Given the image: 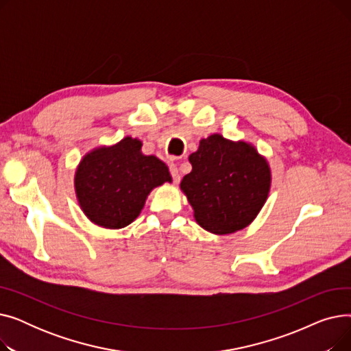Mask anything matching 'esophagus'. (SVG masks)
Returning <instances> with one entry per match:
<instances>
[{
	"label": "esophagus",
	"instance_id": "obj_1",
	"mask_svg": "<svg viewBox=\"0 0 351 351\" xmlns=\"http://www.w3.org/2000/svg\"><path fill=\"white\" fill-rule=\"evenodd\" d=\"M169 171H171V175H172L173 182H175V183H179V180H180V173H179L178 166H176L175 163H171V165H169Z\"/></svg>",
	"mask_w": 351,
	"mask_h": 351
}]
</instances>
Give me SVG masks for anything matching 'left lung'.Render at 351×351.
<instances>
[{
	"label": "left lung",
	"instance_id": "8db88e82",
	"mask_svg": "<svg viewBox=\"0 0 351 351\" xmlns=\"http://www.w3.org/2000/svg\"><path fill=\"white\" fill-rule=\"evenodd\" d=\"M192 172L180 189L196 222L215 234L246 228L261 212L270 189V168L254 147L215 134L202 139L189 156Z\"/></svg>",
	"mask_w": 351,
	"mask_h": 351
}]
</instances>
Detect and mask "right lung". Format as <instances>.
<instances>
[{
  "label": "right lung",
  "mask_w": 351,
  "mask_h": 351,
  "mask_svg": "<svg viewBox=\"0 0 351 351\" xmlns=\"http://www.w3.org/2000/svg\"><path fill=\"white\" fill-rule=\"evenodd\" d=\"M141 141L123 138L84 156L75 172L80 206L90 222L121 229L139 216L149 192L172 182L168 166L141 152Z\"/></svg>",
  "instance_id": "1"
}]
</instances>
